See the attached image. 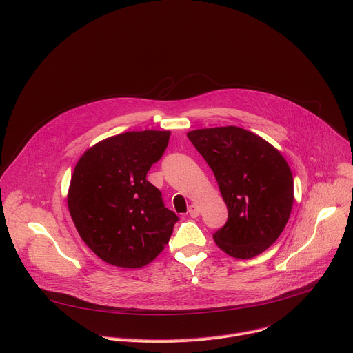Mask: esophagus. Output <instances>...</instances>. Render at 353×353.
I'll list each match as a JSON object with an SVG mask.
<instances>
[{"label": "esophagus", "mask_w": 353, "mask_h": 353, "mask_svg": "<svg viewBox=\"0 0 353 353\" xmlns=\"http://www.w3.org/2000/svg\"><path fill=\"white\" fill-rule=\"evenodd\" d=\"M188 215H190L191 218H196V216L199 215V208H198V205L191 204V205L188 207Z\"/></svg>", "instance_id": "obj_1"}]
</instances>
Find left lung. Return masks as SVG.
I'll list each match as a JSON object with an SVG mask.
<instances>
[{"mask_svg":"<svg viewBox=\"0 0 353 353\" xmlns=\"http://www.w3.org/2000/svg\"><path fill=\"white\" fill-rule=\"evenodd\" d=\"M187 137L212 169L228 207L215 243L234 259L261 254L281 236L293 205L285 158L261 137L234 125L194 130Z\"/></svg>","mask_w":353,"mask_h":353,"instance_id":"8db88e82","label":"left lung"}]
</instances>
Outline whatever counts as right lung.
Wrapping results in <instances>:
<instances>
[{"label":"right lung","instance_id":"add662e5","mask_svg":"<svg viewBox=\"0 0 353 353\" xmlns=\"http://www.w3.org/2000/svg\"><path fill=\"white\" fill-rule=\"evenodd\" d=\"M170 131H130L100 141L78 161L68 191L74 225L108 264L141 268L169 243L179 216L146 180L169 143Z\"/></svg>","mask_w":353,"mask_h":353}]
</instances>
